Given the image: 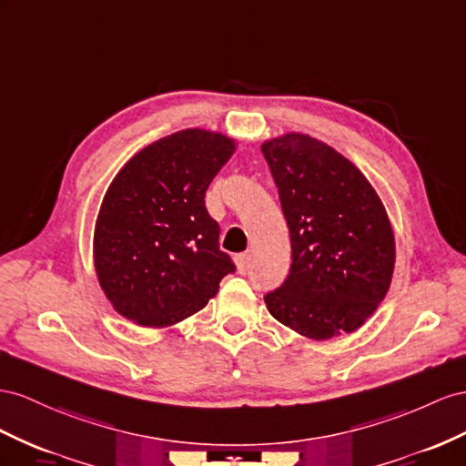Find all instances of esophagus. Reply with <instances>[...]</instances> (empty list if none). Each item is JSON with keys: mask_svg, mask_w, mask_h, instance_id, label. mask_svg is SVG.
I'll return each mask as SVG.
<instances>
[{"mask_svg": "<svg viewBox=\"0 0 466 466\" xmlns=\"http://www.w3.org/2000/svg\"><path fill=\"white\" fill-rule=\"evenodd\" d=\"M248 261H249L248 254H236L234 256V264H236V268L240 273H244L248 269Z\"/></svg>", "mask_w": 466, "mask_h": 466, "instance_id": "obj_1", "label": "esophagus"}]
</instances>
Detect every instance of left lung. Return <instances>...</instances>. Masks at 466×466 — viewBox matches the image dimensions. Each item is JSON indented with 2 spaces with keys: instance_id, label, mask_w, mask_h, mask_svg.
Listing matches in <instances>:
<instances>
[{
  "instance_id": "left-lung-1",
  "label": "left lung",
  "mask_w": 466,
  "mask_h": 466,
  "mask_svg": "<svg viewBox=\"0 0 466 466\" xmlns=\"http://www.w3.org/2000/svg\"><path fill=\"white\" fill-rule=\"evenodd\" d=\"M291 238V269L268 311L313 340L354 332L390 289L396 238L374 187L337 149L305 134L261 143Z\"/></svg>"
}]
</instances>
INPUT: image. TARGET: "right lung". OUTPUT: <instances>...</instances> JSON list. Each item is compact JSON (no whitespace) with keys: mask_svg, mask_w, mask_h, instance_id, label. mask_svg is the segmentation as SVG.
<instances>
[{"mask_svg":"<svg viewBox=\"0 0 466 466\" xmlns=\"http://www.w3.org/2000/svg\"><path fill=\"white\" fill-rule=\"evenodd\" d=\"M236 141L181 129L131 157L106 190L94 226V268L116 311L163 329L200 311L234 271L218 248L207 188Z\"/></svg>","mask_w":466,"mask_h":466,"instance_id":"right-lung-1","label":"right lung"}]
</instances>
